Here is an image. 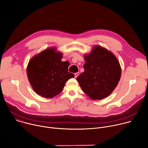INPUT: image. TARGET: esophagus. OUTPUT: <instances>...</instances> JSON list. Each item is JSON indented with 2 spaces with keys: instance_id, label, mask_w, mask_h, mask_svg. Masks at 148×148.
Segmentation results:
<instances>
[{
  "instance_id": "1",
  "label": "esophagus",
  "mask_w": 148,
  "mask_h": 148,
  "mask_svg": "<svg viewBox=\"0 0 148 148\" xmlns=\"http://www.w3.org/2000/svg\"><path fill=\"white\" fill-rule=\"evenodd\" d=\"M78 75H79V73H78H78H75L74 74L75 78H77V77L78 76Z\"/></svg>"
}]
</instances>
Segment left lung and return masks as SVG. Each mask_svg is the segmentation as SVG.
Listing matches in <instances>:
<instances>
[{
	"mask_svg": "<svg viewBox=\"0 0 148 148\" xmlns=\"http://www.w3.org/2000/svg\"><path fill=\"white\" fill-rule=\"evenodd\" d=\"M84 59V71L77 78L82 90L92 99L108 97L121 78L118 60L112 53L100 46L94 47Z\"/></svg>",
	"mask_w": 148,
	"mask_h": 148,
	"instance_id": "1",
	"label": "left lung"
}]
</instances>
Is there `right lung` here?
I'll list each match as a JSON object with an SVG mask.
<instances>
[{
    "label": "right lung",
    "mask_w": 148,
    "mask_h": 148,
    "mask_svg": "<svg viewBox=\"0 0 148 148\" xmlns=\"http://www.w3.org/2000/svg\"><path fill=\"white\" fill-rule=\"evenodd\" d=\"M62 57L61 53L53 48L45 50L30 60L27 77L37 94L53 98L62 91L67 80L74 77V74L68 71V62L61 60Z\"/></svg>",
    "instance_id": "1"
}]
</instances>
